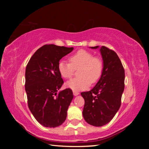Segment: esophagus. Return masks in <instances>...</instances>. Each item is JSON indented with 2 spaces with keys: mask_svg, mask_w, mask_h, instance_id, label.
I'll return each instance as SVG.
<instances>
[{
  "mask_svg": "<svg viewBox=\"0 0 149 149\" xmlns=\"http://www.w3.org/2000/svg\"><path fill=\"white\" fill-rule=\"evenodd\" d=\"M73 93H74V96H77V95H78L79 94V92L75 91H73Z\"/></svg>",
  "mask_w": 149,
  "mask_h": 149,
  "instance_id": "obj_1",
  "label": "esophagus"
}]
</instances>
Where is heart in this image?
<instances>
[{
	"instance_id": "b5f03b06",
	"label": "heart",
	"mask_w": 149,
	"mask_h": 149,
	"mask_svg": "<svg viewBox=\"0 0 149 149\" xmlns=\"http://www.w3.org/2000/svg\"><path fill=\"white\" fill-rule=\"evenodd\" d=\"M77 69L78 77L68 81L65 85L74 91L84 90L100 79L104 63L101 58L93 56L91 52L81 49L69 57V62L62 60L58 64L60 74L65 79H70Z\"/></svg>"
}]
</instances>
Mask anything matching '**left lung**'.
Here are the masks:
<instances>
[{
  "label": "left lung",
  "instance_id": "1",
  "mask_svg": "<svg viewBox=\"0 0 149 149\" xmlns=\"http://www.w3.org/2000/svg\"><path fill=\"white\" fill-rule=\"evenodd\" d=\"M100 51L104 63L101 77L91 90L81 93L85 100L84 119L97 127L107 124L114 118L121 106L125 87V70L118 54L104 46Z\"/></svg>",
  "mask_w": 149,
  "mask_h": 149
}]
</instances>
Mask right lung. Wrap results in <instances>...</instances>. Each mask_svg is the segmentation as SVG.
I'll return each mask as SVG.
<instances>
[{"mask_svg": "<svg viewBox=\"0 0 149 149\" xmlns=\"http://www.w3.org/2000/svg\"><path fill=\"white\" fill-rule=\"evenodd\" d=\"M73 49L45 45L35 52L27 64L25 89L28 107L37 122L45 127H58L66 119L74 95L70 88L58 93L64 81L58 64Z\"/></svg>", "mask_w": 149, "mask_h": 149, "instance_id": "add662e5", "label": "right lung"}]
</instances>
